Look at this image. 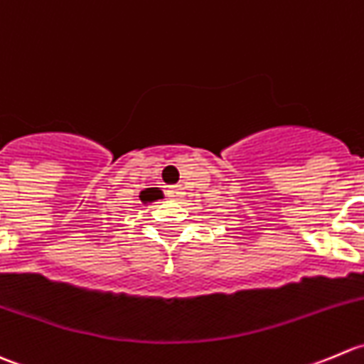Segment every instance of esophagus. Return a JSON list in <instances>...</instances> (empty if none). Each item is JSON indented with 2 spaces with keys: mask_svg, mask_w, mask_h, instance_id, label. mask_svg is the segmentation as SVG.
Listing matches in <instances>:
<instances>
[{
  "mask_svg": "<svg viewBox=\"0 0 364 364\" xmlns=\"http://www.w3.org/2000/svg\"><path fill=\"white\" fill-rule=\"evenodd\" d=\"M168 196H170L171 200H181L183 196L182 186H171L170 189H168Z\"/></svg>",
  "mask_w": 364,
  "mask_h": 364,
  "instance_id": "obj_1",
  "label": "esophagus"
}]
</instances>
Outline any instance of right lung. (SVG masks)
I'll list each match as a JSON object with an SVG mask.
<instances>
[{
    "instance_id": "add662e5",
    "label": "right lung",
    "mask_w": 364,
    "mask_h": 364,
    "mask_svg": "<svg viewBox=\"0 0 364 364\" xmlns=\"http://www.w3.org/2000/svg\"><path fill=\"white\" fill-rule=\"evenodd\" d=\"M157 194H159V191H154V189H149L143 193V196H145V200H154V198H157Z\"/></svg>"
}]
</instances>
